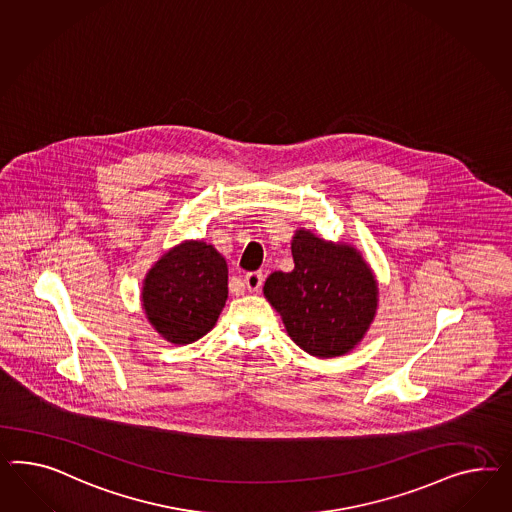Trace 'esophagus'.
<instances>
[{
	"label": "esophagus",
	"instance_id": "obj_1",
	"mask_svg": "<svg viewBox=\"0 0 512 512\" xmlns=\"http://www.w3.org/2000/svg\"><path fill=\"white\" fill-rule=\"evenodd\" d=\"M244 283H246L248 291H261V287H263L264 283L263 272H249V274H246V276H244Z\"/></svg>",
	"mask_w": 512,
	"mask_h": 512
}]
</instances>
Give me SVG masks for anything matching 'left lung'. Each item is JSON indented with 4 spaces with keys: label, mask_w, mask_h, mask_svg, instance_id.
Returning <instances> with one entry per match:
<instances>
[{
    "label": "left lung",
    "mask_w": 512,
    "mask_h": 512,
    "mask_svg": "<svg viewBox=\"0 0 512 512\" xmlns=\"http://www.w3.org/2000/svg\"><path fill=\"white\" fill-rule=\"evenodd\" d=\"M291 249L294 270L270 274L264 296L307 354L343 356L360 343L376 315L373 270L358 249L305 229L296 231Z\"/></svg>",
    "instance_id": "8db88e82"
}]
</instances>
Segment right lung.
Listing matches in <instances>:
<instances>
[{
  "label": "right lung",
  "mask_w": 512,
  "mask_h": 512,
  "mask_svg": "<svg viewBox=\"0 0 512 512\" xmlns=\"http://www.w3.org/2000/svg\"><path fill=\"white\" fill-rule=\"evenodd\" d=\"M141 300L156 332L173 345H190L218 322L227 300V263L207 242L186 240L152 266Z\"/></svg>",
  "instance_id": "obj_1"
}]
</instances>
